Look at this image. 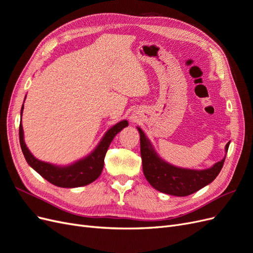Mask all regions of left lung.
<instances>
[{
  "label": "left lung",
  "instance_id": "obj_1",
  "mask_svg": "<svg viewBox=\"0 0 253 253\" xmlns=\"http://www.w3.org/2000/svg\"><path fill=\"white\" fill-rule=\"evenodd\" d=\"M137 128L140 135L143 174L150 185L159 192L175 196L192 194L215 179L224 166L226 157L205 170L183 169L172 166L157 155L142 129L140 127ZM229 143L230 142L226 144V153L228 152Z\"/></svg>",
  "mask_w": 253,
  "mask_h": 253
}]
</instances>
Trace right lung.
<instances>
[{
	"instance_id": "obj_1",
	"label": "right lung",
	"mask_w": 253,
	"mask_h": 253,
	"mask_svg": "<svg viewBox=\"0 0 253 253\" xmlns=\"http://www.w3.org/2000/svg\"><path fill=\"white\" fill-rule=\"evenodd\" d=\"M24 109V104L21 109V119L22 113ZM128 122L126 120H122L117 125L112 126L108 132L105 133L102 140L99 142L96 149L90 153L89 155L70 166H56L48 164L37 159L28 148L24 141V132H23L22 121L19 127V137H20V145L27 164L33 168L35 171L39 173L43 178L49 181L52 185L61 188H77L86 186L88 183L95 181L100 176L103 165L104 157L106 154L112 140L122 128L127 126Z\"/></svg>"
}]
</instances>
